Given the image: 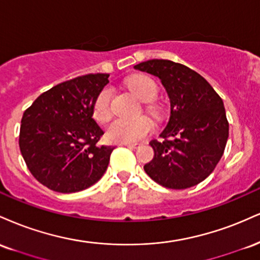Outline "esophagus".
<instances>
[{
    "mask_svg": "<svg viewBox=\"0 0 260 260\" xmlns=\"http://www.w3.org/2000/svg\"><path fill=\"white\" fill-rule=\"evenodd\" d=\"M123 145L126 146V147H130V148H136V147H139V146L141 145V143L135 142V143H123Z\"/></svg>",
    "mask_w": 260,
    "mask_h": 260,
    "instance_id": "obj_1",
    "label": "esophagus"
}]
</instances>
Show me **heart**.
Segmentation results:
<instances>
[{"label":"heart","mask_w":260,"mask_h":260,"mask_svg":"<svg viewBox=\"0 0 260 260\" xmlns=\"http://www.w3.org/2000/svg\"><path fill=\"white\" fill-rule=\"evenodd\" d=\"M130 90L143 102H151L158 92L157 84L147 75H136L127 81ZM112 88L105 87L97 94L92 106V115L94 120L103 124L111 118ZM153 130L151 119L141 117L137 119L118 118L108 125L106 137L113 143H133L147 136Z\"/></svg>","instance_id":"heart-1"}]
</instances>
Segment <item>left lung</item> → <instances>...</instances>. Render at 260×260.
Returning <instances> with one entry per match:
<instances>
[{"label": "left lung", "instance_id": "left-lung-1", "mask_svg": "<svg viewBox=\"0 0 260 260\" xmlns=\"http://www.w3.org/2000/svg\"><path fill=\"white\" fill-rule=\"evenodd\" d=\"M157 78L170 100V118L152 140L154 157L143 169L164 187L184 190L208 178L224 153L229 123L224 103L203 76L168 59H151L134 67Z\"/></svg>", "mask_w": 260, "mask_h": 260}]
</instances>
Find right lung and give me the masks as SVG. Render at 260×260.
I'll use <instances>...</instances> for the list:
<instances>
[{
    "mask_svg": "<svg viewBox=\"0 0 260 260\" xmlns=\"http://www.w3.org/2000/svg\"><path fill=\"white\" fill-rule=\"evenodd\" d=\"M108 78L87 74L60 82L24 112L21 155L34 178L50 190L82 191L106 173L114 147L97 145L103 130L92 119V106Z\"/></svg>",
    "mask_w": 260,
    "mask_h": 260,
    "instance_id": "1",
    "label": "right lung"
}]
</instances>
